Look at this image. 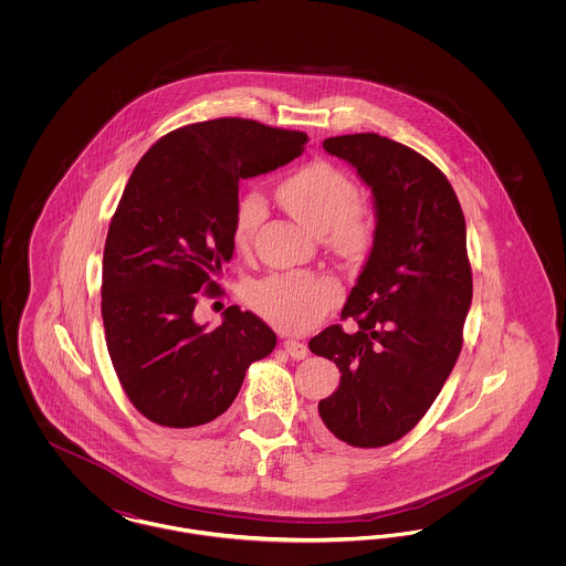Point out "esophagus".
<instances>
[{"instance_id": "1", "label": "esophagus", "mask_w": 566, "mask_h": 566, "mask_svg": "<svg viewBox=\"0 0 566 566\" xmlns=\"http://www.w3.org/2000/svg\"><path fill=\"white\" fill-rule=\"evenodd\" d=\"M284 350H286V354H289L291 358H295V360H303V358L307 356L305 344H301V342H296V339H286V342H284Z\"/></svg>"}]
</instances>
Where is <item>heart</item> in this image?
Wrapping results in <instances>:
<instances>
[{
  "mask_svg": "<svg viewBox=\"0 0 566 566\" xmlns=\"http://www.w3.org/2000/svg\"><path fill=\"white\" fill-rule=\"evenodd\" d=\"M284 210L314 233H326L342 254H356L371 240L365 210L354 203L350 178L326 161L305 163L277 187ZM265 218L261 195L245 192L233 214V243L245 248ZM339 301V289L323 275H273L250 291L252 307L284 331L312 328Z\"/></svg>",
  "mask_w": 566,
  "mask_h": 566,
  "instance_id": "obj_1",
  "label": "heart"
}]
</instances>
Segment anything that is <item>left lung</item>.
<instances>
[{
	"label": "left lung",
	"instance_id": "obj_1",
	"mask_svg": "<svg viewBox=\"0 0 566 566\" xmlns=\"http://www.w3.org/2000/svg\"><path fill=\"white\" fill-rule=\"evenodd\" d=\"M323 146L356 167L377 222L342 310L356 331L333 324L310 339L342 374L318 413L352 448H381L422 420L457 365L473 296L467 227L452 185L420 153L377 134L337 135Z\"/></svg>",
	"mask_w": 566,
	"mask_h": 566
}]
</instances>
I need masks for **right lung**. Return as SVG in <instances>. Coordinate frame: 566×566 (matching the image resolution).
I'll return each mask as SVG.
<instances>
[{
  "instance_id": "obj_1",
  "label": "right lung",
  "mask_w": 566,
  "mask_h": 566,
  "mask_svg": "<svg viewBox=\"0 0 566 566\" xmlns=\"http://www.w3.org/2000/svg\"><path fill=\"white\" fill-rule=\"evenodd\" d=\"M307 135L250 118L180 127L139 159L109 222L102 316L114 371L150 422H212L245 369L275 348V333L238 305L222 324L195 323L197 293L212 295L231 261L240 180L293 161Z\"/></svg>"
}]
</instances>
